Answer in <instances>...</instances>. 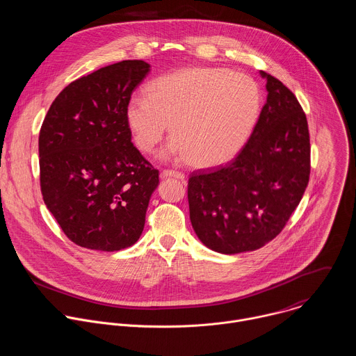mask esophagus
<instances>
[{
    "mask_svg": "<svg viewBox=\"0 0 356 356\" xmlns=\"http://www.w3.org/2000/svg\"><path fill=\"white\" fill-rule=\"evenodd\" d=\"M162 177H176L179 180H184V175L180 173V172H176V170H163L161 173Z\"/></svg>",
    "mask_w": 356,
    "mask_h": 356,
    "instance_id": "esophagus-1",
    "label": "esophagus"
}]
</instances>
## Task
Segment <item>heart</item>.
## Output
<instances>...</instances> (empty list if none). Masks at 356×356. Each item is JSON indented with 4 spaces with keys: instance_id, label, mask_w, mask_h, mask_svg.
Wrapping results in <instances>:
<instances>
[{
    "instance_id": "heart-1",
    "label": "heart",
    "mask_w": 356,
    "mask_h": 356,
    "mask_svg": "<svg viewBox=\"0 0 356 356\" xmlns=\"http://www.w3.org/2000/svg\"><path fill=\"white\" fill-rule=\"evenodd\" d=\"M143 97H132L125 121L136 147L145 154L175 138L163 156L187 159L209 169L234 158L261 108V90L252 77L221 67H186L152 81Z\"/></svg>"
}]
</instances>
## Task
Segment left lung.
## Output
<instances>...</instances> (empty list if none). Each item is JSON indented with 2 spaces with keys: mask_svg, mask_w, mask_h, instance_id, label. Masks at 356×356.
I'll return each mask as SVG.
<instances>
[{
  "mask_svg": "<svg viewBox=\"0 0 356 356\" xmlns=\"http://www.w3.org/2000/svg\"><path fill=\"white\" fill-rule=\"evenodd\" d=\"M266 79L268 98L238 156L190 175V221L207 248L234 255L255 250L284 228L310 177V135L294 94Z\"/></svg>",
  "mask_w": 356,
  "mask_h": 356,
  "instance_id": "8db88e82",
  "label": "left lung"
}]
</instances>
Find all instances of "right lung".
I'll use <instances>...</instances> for the list:
<instances>
[{
  "instance_id": "add662e5",
  "label": "right lung",
  "mask_w": 356,
  "mask_h": 356,
  "mask_svg": "<svg viewBox=\"0 0 356 356\" xmlns=\"http://www.w3.org/2000/svg\"><path fill=\"white\" fill-rule=\"evenodd\" d=\"M149 63L122 60L70 83L39 132L40 191L47 210L79 246L114 252L134 245L159 184L131 142L125 108Z\"/></svg>"
}]
</instances>
